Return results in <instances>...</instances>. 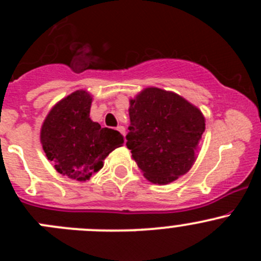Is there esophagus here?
I'll use <instances>...</instances> for the list:
<instances>
[{"label":"esophagus","mask_w":261,"mask_h":261,"mask_svg":"<svg viewBox=\"0 0 261 261\" xmlns=\"http://www.w3.org/2000/svg\"><path fill=\"white\" fill-rule=\"evenodd\" d=\"M116 128H117V131H120L123 136H125V127H123V126H117Z\"/></svg>","instance_id":"34e87169"}]
</instances>
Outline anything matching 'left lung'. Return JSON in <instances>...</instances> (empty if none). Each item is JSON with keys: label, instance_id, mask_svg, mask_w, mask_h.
<instances>
[{"label": "left lung", "instance_id": "obj_1", "mask_svg": "<svg viewBox=\"0 0 261 261\" xmlns=\"http://www.w3.org/2000/svg\"><path fill=\"white\" fill-rule=\"evenodd\" d=\"M128 115L126 146L147 179L167 184L191 169L204 131L197 107L173 92L146 88L131 99Z\"/></svg>", "mask_w": 261, "mask_h": 261}]
</instances>
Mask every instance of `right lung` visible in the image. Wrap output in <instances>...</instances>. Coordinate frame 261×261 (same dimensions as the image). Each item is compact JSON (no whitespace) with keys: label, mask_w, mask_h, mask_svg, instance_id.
I'll return each mask as SVG.
<instances>
[{"label":"right lung","mask_w":261,"mask_h":261,"mask_svg":"<svg viewBox=\"0 0 261 261\" xmlns=\"http://www.w3.org/2000/svg\"><path fill=\"white\" fill-rule=\"evenodd\" d=\"M92 97L75 91L55 105L46 116L40 134L43 149L60 174L87 180L103 167L112 150L123 144V136L89 118Z\"/></svg>","instance_id":"right-lung-1"}]
</instances>
